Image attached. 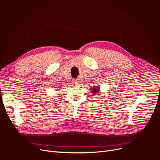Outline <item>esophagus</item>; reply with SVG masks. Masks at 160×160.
<instances>
[{"instance_id":"obj_1","label":"esophagus","mask_w":160,"mask_h":160,"mask_svg":"<svg viewBox=\"0 0 160 160\" xmlns=\"http://www.w3.org/2000/svg\"><path fill=\"white\" fill-rule=\"evenodd\" d=\"M72 82H73V83H74V84L77 85V84H78V83H79V81L77 80V79H73V80H72Z\"/></svg>"}]
</instances>
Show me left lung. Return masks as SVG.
<instances>
[{
    "instance_id": "obj_1",
    "label": "left lung",
    "mask_w": 160,
    "mask_h": 160,
    "mask_svg": "<svg viewBox=\"0 0 160 160\" xmlns=\"http://www.w3.org/2000/svg\"><path fill=\"white\" fill-rule=\"evenodd\" d=\"M91 92L93 94H98L99 93V88H97V87H93V88H91Z\"/></svg>"
}]
</instances>
